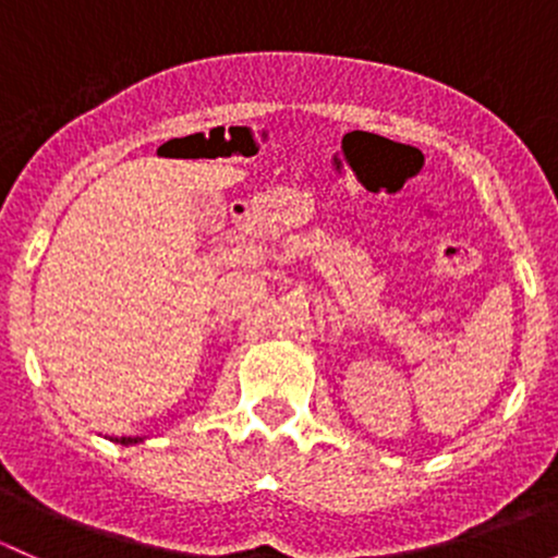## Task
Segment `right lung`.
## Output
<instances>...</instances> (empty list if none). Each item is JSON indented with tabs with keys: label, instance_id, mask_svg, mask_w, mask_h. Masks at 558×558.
I'll return each mask as SVG.
<instances>
[{
	"label": "right lung",
	"instance_id": "right-lung-1",
	"mask_svg": "<svg viewBox=\"0 0 558 558\" xmlns=\"http://www.w3.org/2000/svg\"><path fill=\"white\" fill-rule=\"evenodd\" d=\"M140 440H143V437H121V440L116 437V442H121V446H132V442H140Z\"/></svg>",
	"mask_w": 558,
	"mask_h": 558
}]
</instances>
